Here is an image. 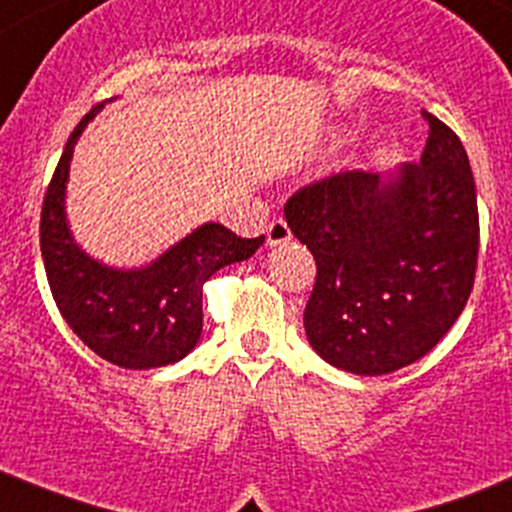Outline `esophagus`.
<instances>
[{
    "label": "esophagus",
    "instance_id": "34e87169",
    "mask_svg": "<svg viewBox=\"0 0 512 512\" xmlns=\"http://www.w3.org/2000/svg\"><path fill=\"white\" fill-rule=\"evenodd\" d=\"M291 241V228L286 226V221H271L269 228H266V243L269 246H281V243Z\"/></svg>",
    "mask_w": 512,
    "mask_h": 512
}]
</instances>
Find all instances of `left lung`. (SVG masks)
<instances>
[{"instance_id": "8db88e82", "label": "left lung", "mask_w": 512, "mask_h": 512, "mask_svg": "<svg viewBox=\"0 0 512 512\" xmlns=\"http://www.w3.org/2000/svg\"><path fill=\"white\" fill-rule=\"evenodd\" d=\"M420 163L347 170L301 188L284 213L316 261L306 339L364 377L425 357L462 314L478 266V196L460 138L422 110Z\"/></svg>"}]
</instances>
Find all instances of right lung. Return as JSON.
Returning <instances> with one entry per match:
<instances>
[{
    "mask_svg": "<svg viewBox=\"0 0 512 512\" xmlns=\"http://www.w3.org/2000/svg\"><path fill=\"white\" fill-rule=\"evenodd\" d=\"M95 105L77 123L45 193L40 246L47 281L62 319L110 364L153 369L193 352L203 332V284L223 266L251 259L264 243L241 238L221 223H203L140 269H115L80 248L67 223L70 163Z\"/></svg>",
    "mask_w": 512,
    "mask_h": 512,
    "instance_id": "right-lung-1",
    "label": "right lung"
}]
</instances>
